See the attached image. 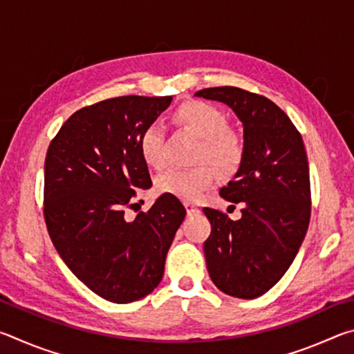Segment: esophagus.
<instances>
[{
  "label": "esophagus",
  "instance_id": "obj_1",
  "mask_svg": "<svg viewBox=\"0 0 354 354\" xmlns=\"http://www.w3.org/2000/svg\"><path fill=\"white\" fill-rule=\"evenodd\" d=\"M185 209H187V214L189 215H194V214H196V212H200V209L196 207L194 203H185Z\"/></svg>",
  "mask_w": 354,
  "mask_h": 354
}]
</instances>
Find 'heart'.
<instances>
[{"label":"heart","mask_w":354,"mask_h":354,"mask_svg":"<svg viewBox=\"0 0 354 354\" xmlns=\"http://www.w3.org/2000/svg\"><path fill=\"white\" fill-rule=\"evenodd\" d=\"M173 120L200 139L195 162L201 164L194 169L167 170L156 179V190L184 201H196L215 183L217 171L214 166L225 175H232L239 170L245 154L243 142L234 131L227 129L225 112L206 101L183 103L173 112ZM139 151L147 165L162 169L165 164L164 131L159 124L151 123L142 131Z\"/></svg>","instance_id":"b5f03b06"}]
</instances>
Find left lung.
Returning a JSON list of instances; mask_svg holds the SVG:
<instances>
[{
    "label": "left lung",
    "mask_w": 354,
    "mask_h": 354,
    "mask_svg": "<svg viewBox=\"0 0 354 354\" xmlns=\"http://www.w3.org/2000/svg\"><path fill=\"white\" fill-rule=\"evenodd\" d=\"M196 97L230 106L243 124V160L220 190L241 203L231 220L205 207L211 236L205 242L209 277L226 295L251 299L270 290L295 259L310 218L308 156L287 113L266 97L239 87H211Z\"/></svg>",
    "instance_id": "obj_1"
}]
</instances>
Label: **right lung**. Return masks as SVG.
Listing matches in <instances>:
<instances>
[{
  "label": "right lung",
  "mask_w": 354,
  "mask_h": 354,
  "mask_svg": "<svg viewBox=\"0 0 354 354\" xmlns=\"http://www.w3.org/2000/svg\"><path fill=\"white\" fill-rule=\"evenodd\" d=\"M171 97H118L76 111L51 140L45 159L44 215L59 256L101 298L131 303L151 293L185 207L160 195L127 220L139 190L151 187L139 151L140 133Z\"/></svg>",
  "instance_id": "obj_1"
}]
</instances>
